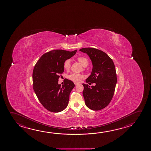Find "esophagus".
<instances>
[{
	"mask_svg": "<svg viewBox=\"0 0 151 151\" xmlns=\"http://www.w3.org/2000/svg\"><path fill=\"white\" fill-rule=\"evenodd\" d=\"M74 84L75 85H77L79 84V83H74Z\"/></svg>",
	"mask_w": 151,
	"mask_h": 151,
	"instance_id": "esophagus-1",
	"label": "esophagus"
}]
</instances>
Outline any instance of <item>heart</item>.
<instances>
[{"label":"heart","instance_id":"1","mask_svg":"<svg viewBox=\"0 0 151 151\" xmlns=\"http://www.w3.org/2000/svg\"><path fill=\"white\" fill-rule=\"evenodd\" d=\"M76 60L82 66H87L88 64V59L84 56H78V57H77ZM63 66H64V69L66 70H68L70 69V61L69 59H67L64 61ZM83 78V76L82 74H76V73H72L68 76V78L75 83H78L82 80Z\"/></svg>","mask_w":151,"mask_h":151}]
</instances>
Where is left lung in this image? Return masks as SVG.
<instances>
[{
  "instance_id": "obj_1",
  "label": "left lung",
  "mask_w": 151,
  "mask_h": 151,
  "mask_svg": "<svg viewBox=\"0 0 151 151\" xmlns=\"http://www.w3.org/2000/svg\"><path fill=\"white\" fill-rule=\"evenodd\" d=\"M79 50L87 53L92 63L91 74L86 82L95 83L91 87L83 84L85 104L93 110L103 109L111 102L117 82L114 61L106 53L97 49L85 48Z\"/></svg>"
}]
</instances>
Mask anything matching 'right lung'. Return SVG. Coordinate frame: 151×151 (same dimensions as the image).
<instances>
[{"instance_id": "right-lung-1", "label": "right lung", "mask_w": 151, "mask_h": 151, "mask_svg": "<svg viewBox=\"0 0 151 151\" xmlns=\"http://www.w3.org/2000/svg\"><path fill=\"white\" fill-rule=\"evenodd\" d=\"M76 52L77 50H51L43 54L35 65L32 75L33 89L40 103L48 111L59 112L68 106L74 84L66 79L61 86L58 79L64 71V61Z\"/></svg>"}]
</instances>
